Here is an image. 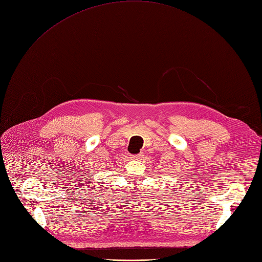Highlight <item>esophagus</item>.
<instances>
[{"instance_id":"obj_1","label":"esophagus","mask_w":262,"mask_h":262,"mask_svg":"<svg viewBox=\"0 0 262 262\" xmlns=\"http://www.w3.org/2000/svg\"><path fill=\"white\" fill-rule=\"evenodd\" d=\"M142 157H144L143 152H140V154H138V155H132V156H131V158L134 159V160H139V159H141Z\"/></svg>"}]
</instances>
